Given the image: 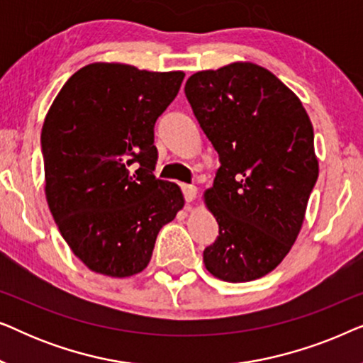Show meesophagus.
I'll return each instance as SVG.
<instances>
[{
    "label": "esophagus",
    "instance_id": "1",
    "mask_svg": "<svg viewBox=\"0 0 363 363\" xmlns=\"http://www.w3.org/2000/svg\"><path fill=\"white\" fill-rule=\"evenodd\" d=\"M182 188H183V195H185V200H186L188 203H191L193 200H195L196 195H198L196 186H193V185H183Z\"/></svg>",
    "mask_w": 363,
    "mask_h": 363
}]
</instances>
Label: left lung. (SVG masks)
I'll return each mask as SVG.
<instances>
[{"instance_id": "left-lung-1", "label": "left lung", "mask_w": 363, "mask_h": 363, "mask_svg": "<svg viewBox=\"0 0 363 363\" xmlns=\"http://www.w3.org/2000/svg\"><path fill=\"white\" fill-rule=\"evenodd\" d=\"M185 94L221 163L205 191L220 230L205 267L226 282L259 279L291 251L319 177L311 118L289 87L252 62L193 74Z\"/></svg>"}]
</instances>
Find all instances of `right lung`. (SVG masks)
Listing matches in <instances>:
<instances>
[{
  "label": "right lung",
  "instance_id": "1",
  "mask_svg": "<svg viewBox=\"0 0 363 363\" xmlns=\"http://www.w3.org/2000/svg\"><path fill=\"white\" fill-rule=\"evenodd\" d=\"M183 77V71L89 64L69 77L44 118L49 210L74 255L97 274L142 272L158 231L185 205L177 183L153 175V127Z\"/></svg>",
  "mask_w": 363,
  "mask_h": 363
}]
</instances>
